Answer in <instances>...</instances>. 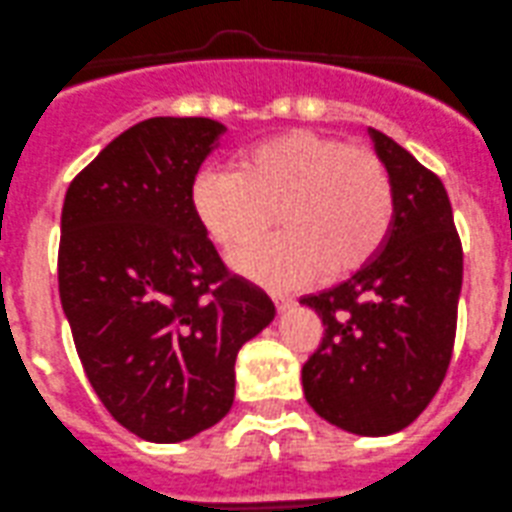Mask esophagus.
<instances>
[{
	"label": "esophagus",
	"mask_w": 512,
	"mask_h": 512,
	"mask_svg": "<svg viewBox=\"0 0 512 512\" xmlns=\"http://www.w3.org/2000/svg\"><path fill=\"white\" fill-rule=\"evenodd\" d=\"M271 299H274L276 304V311H286L294 306V299H289V296H281V294H271Z\"/></svg>",
	"instance_id": "1"
}]
</instances>
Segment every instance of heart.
I'll return each mask as SVG.
<instances>
[{"label": "heart", "mask_w": 512, "mask_h": 512, "mask_svg": "<svg viewBox=\"0 0 512 512\" xmlns=\"http://www.w3.org/2000/svg\"><path fill=\"white\" fill-rule=\"evenodd\" d=\"M392 206L389 173L372 150L314 130L248 145L233 170L206 168L191 186L193 218L228 256L259 241L274 213L279 236L236 266L279 291L359 269L382 246Z\"/></svg>", "instance_id": "1"}]
</instances>
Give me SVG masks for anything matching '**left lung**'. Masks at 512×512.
<instances>
[{"instance_id":"1","label":"left lung","mask_w":512,"mask_h":512,"mask_svg":"<svg viewBox=\"0 0 512 512\" xmlns=\"http://www.w3.org/2000/svg\"><path fill=\"white\" fill-rule=\"evenodd\" d=\"M369 135L392 183V223L357 274L301 299L324 324L301 384L326 422L382 437L412 425L445 379L462 246L442 180L384 133Z\"/></svg>"}]
</instances>
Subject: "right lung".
Returning <instances> with one entry per match:
<instances>
[{
    "instance_id": "add662e5",
    "label": "right lung",
    "mask_w": 512,
    "mask_h": 512,
    "mask_svg": "<svg viewBox=\"0 0 512 512\" xmlns=\"http://www.w3.org/2000/svg\"><path fill=\"white\" fill-rule=\"evenodd\" d=\"M226 133L150 118L107 145L62 206L60 299L107 412L148 442H183L228 415L238 349L274 321L269 296L228 276L191 211Z\"/></svg>"
}]
</instances>
